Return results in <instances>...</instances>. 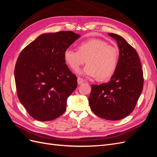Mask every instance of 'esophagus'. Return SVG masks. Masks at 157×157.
<instances>
[{"instance_id": "1", "label": "esophagus", "mask_w": 157, "mask_h": 157, "mask_svg": "<svg viewBox=\"0 0 157 157\" xmlns=\"http://www.w3.org/2000/svg\"><path fill=\"white\" fill-rule=\"evenodd\" d=\"M77 82H78V84H82V83L84 82V79L82 78L78 77V78H77Z\"/></svg>"}]
</instances>
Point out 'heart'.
<instances>
[{
	"label": "heart",
	"instance_id": "1",
	"mask_svg": "<svg viewBox=\"0 0 157 157\" xmlns=\"http://www.w3.org/2000/svg\"><path fill=\"white\" fill-rule=\"evenodd\" d=\"M78 50L67 48L64 51L65 63L73 71H77L85 63L87 66L79 73L89 77L105 80L111 78L117 69L119 52L115 46L105 40L91 39L77 46Z\"/></svg>",
	"mask_w": 157,
	"mask_h": 157
}]
</instances>
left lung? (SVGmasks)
<instances>
[{"instance_id":"left-lung-1","label":"left lung","mask_w":157,"mask_h":157,"mask_svg":"<svg viewBox=\"0 0 157 157\" xmlns=\"http://www.w3.org/2000/svg\"><path fill=\"white\" fill-rule=\"evenodd\" d=\"M117 42L119 58L110 81L92 84L88 101L93 113L109 121L124 118L134 110L144 88V73L136 50L120 35L108 33Z\"/></svg>"}]
</instances>
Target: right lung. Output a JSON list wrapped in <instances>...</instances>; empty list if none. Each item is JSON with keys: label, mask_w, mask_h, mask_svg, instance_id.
Masks as SVG:
<instances>
[{"label": "right lung", "mask_w": 157, "mask_h": 157, "mask_svg": "<svg viewBox=\"0 0 157 157\" xmlns=\"http://www.w3.org/2000/svg\"><path fill=\"white\" fill-rule=\"evenodd\" d=\"M79 37L70 31L42 34L19 55L14 69L17 95L35 119L52 121L65 111L77 78L65 64L63 54Z\"/></svg>", "instance_id": "add662e5"}]
</instances>
